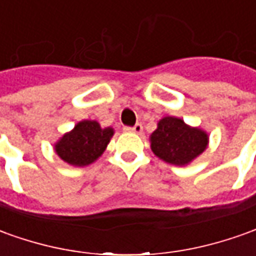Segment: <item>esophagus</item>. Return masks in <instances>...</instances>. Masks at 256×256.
Returning a JSON list of instances; mask_svg holds the SVG:
<instances>
[{"instance_id":"1","label":"esophagus","mask_w":256,"mask_h":256,"mask_svg":"<svg viewBox=\"0 0 256 256\" xmlns=\"http://www.w3.org/2000/svg\"><path fill=\"white\" fill-rule=\"evenodd\" d=\"M124 132H128V133H141L142 132V124L141 123H136L134 126H126L123 128Z\"/></svg>"}]
</instances>
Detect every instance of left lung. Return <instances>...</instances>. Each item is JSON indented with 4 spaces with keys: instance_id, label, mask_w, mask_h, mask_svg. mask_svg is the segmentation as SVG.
<instances>
[{
    "instance_id": "left-lung-1",
    "label": "left lung",
    "mask_w": 256,
    "mask_h": 256,
    "mask_svg": "<svg viewBox=\"0 0 256 256\" xmlns=\"http://www.w3.org/2000/svg\"><path fill=\"white\" fill-rule=\"evenodd\" d=\"M208 146V136L200 128L187 126L182 119L166 116L151 134V150L172 165L190 164Z\"/></svg>"
}]
</instances>
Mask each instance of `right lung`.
I'll return each mask as SVG.
<instances>
[{
  "label": "right lung",
  "instance_id": "obj_1",
  "mask_svg": "<svg viewBox=\"0 0 256 256\" xmlns=\"http://www.w3.org/2000/svg\"><path fill=\"white\" fill-rule=\"evenodd\" d=\"M112 136L114 128H101L96 120H83L56 142L55 151L69 165H90L101 156Z\"/></svg>",
  "mask_w": 256,
  "mask_h": 256
}]
</instances>
